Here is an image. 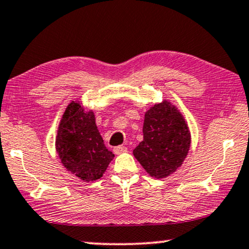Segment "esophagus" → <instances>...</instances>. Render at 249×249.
I'll list each match as a JSON object with an SVG mask.
<instances>
[{"label":"esophagus","mask_w":249,"mask_h":249,"mask_svg":"<svg viewBox=\"0 0 249 249\" xmlns=\"http://www.w3.org/2000/svg\"><path fill=\"white\" fill-rule=\"evenodd\" d=\"M126 150H127V148L125 146H118V147L114 148V152H115V154H117V155H119V154L125 153Z\"/></svg>","instance_id":"esophagus-1"}]
</instances>
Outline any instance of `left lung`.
<instances>
[{
    "instance_id": "8db88e82",
    "label": "left lung",
    "mask_w": 249,
    "mask_h": 249,
    "mask_svg": "<svg viewBox=\"0 0 249 249\" xmlns=\"http://www.w3.org/2000/svg\"><path fill=\"white\" fill-rule=\"evenodd\" d=\"M143 140L133 155L150 177L164 179L184 163L191 148L186 119L168 100L155 103L144 112Z\"/></svg>"
}]
</instances>
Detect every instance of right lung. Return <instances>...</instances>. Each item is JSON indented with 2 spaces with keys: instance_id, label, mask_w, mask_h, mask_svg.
I'll use <instances>...</instances> for the list:
<instances>
[{
  "instance_id": "obj_1",
  "label": "right lung",
  "mask_w": 249,
  "mask_h": 249,
  "mask_svg": "<svg viewBox=\"0 0 249 249\" xmlns=\"http://www.w3.org/2000/svg\"><path fill=\"white\" fill-rule=\"evenodd\" d=\"M61 163L79 180L100 179L115 155L105 146L93 110L80 99L69 103L59 121L55 141Z\"/></svg>"
}]
</instances>
